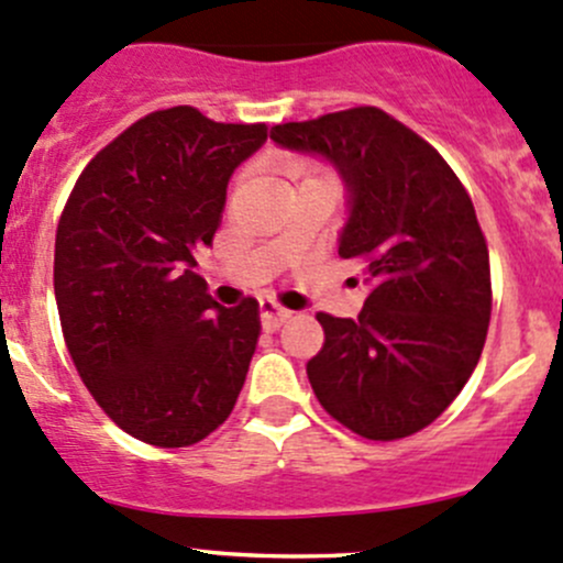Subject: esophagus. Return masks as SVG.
<instances>
[{
    "label": "esophagus",
    "mask_w": 563,
    "mask_h": 563,
    "mask_svg": "<svg viewBox=\"0 0 563 563\" xmlns=\"http://www.w3.org/2000/svg\"><path fill=\"white\" fill-rule=\"evenodd\" d=\"M289 317H292V311L282 309L276 300H260V320H263L265 330H279Z\"/></svg>",
    "instance_id": "esophagus-1"
}]
</instances>
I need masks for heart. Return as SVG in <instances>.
<instances>
[{"label":"heart","mask_w":563,"mask_h":563,"mask_svg":"<svg viewBox=\"0 0 563 563\" xmlns=\"http://www.w3.org/2000/svg\"><path fill=\"white\" fill-rule=\"evenodd\" d=\"M322 173H317V170H306V178H320Z\"/></svg>","instance_id":"obj_1"}]
</instances>
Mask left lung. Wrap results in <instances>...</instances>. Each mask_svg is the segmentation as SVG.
Listing matches in <instances>:
<instances>
[{"instance_id":"left-lung-1","label":"left lung","mask_w":563,"mask_h":563,"mask_svg":"<svg viewBox=\"0 0 563 563\" xmlns=\"http://www.w3.org/2000/svg\"><path fill=\"white\" fill-rule=\"evenodd\" d=\"M271 137L339 167L352 208L339 257L357 260L371 287L357 320L317 314L311 390L357 437H411L455 401L488 335L490 260L472 197L431 143L374 106L276 124Z\"/></svg>"}]
</instances>
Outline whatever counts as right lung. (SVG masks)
Instances as JSON below:
<instances>
[{
	"label": "right lung",
	"mask_w": 563,
	"mask_h": 563,
	"mask_svg": "<svg viewBox=\"0 0 563 563\" xmlns=\"http://www.w3.org/2000/svg\"><path fill=\"white\" fill-rule=\"evenodd\" d=\"M265 124L154 110L84 167L56 228L54 289L80 379L110 420L189 448L233 411L260 335L257 300L222 309L195 274L235 167Z\"/></svg>",
	"instance_id": "1"
}]
</instances>
